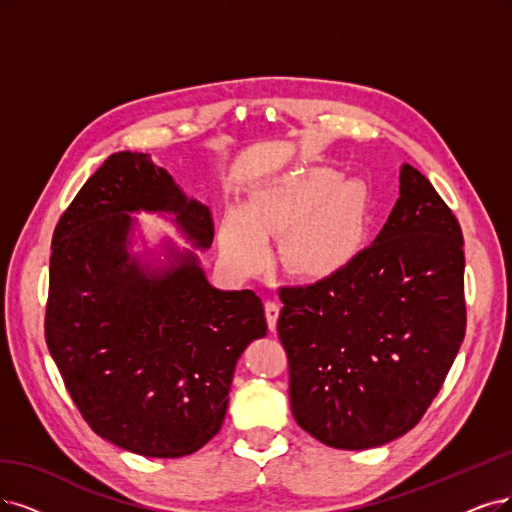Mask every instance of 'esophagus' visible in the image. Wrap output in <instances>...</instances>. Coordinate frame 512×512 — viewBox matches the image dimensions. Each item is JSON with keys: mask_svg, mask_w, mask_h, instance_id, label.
Instances as JSON below:
<instances>
[{"mask_svg": "<svg viewBox=\"0 0 512 512\" xmlns=\"http://www.w3.org/2000/svg\"><path fill=\"white\" fill-rule=\"evenodd\" d=\"M266 320H268V327H270V331H274L276 329V320H278V312H280V306L276 304V301H272V299H268L266 304Z\"/></svg>", "mask_w": 512, "mask_h": 512, "instance_id": "obj_1", "label": "esophagus"}]
</instances>
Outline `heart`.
I'll use <instances>...</instances> for the list:
<instances>
[{"label": "heart", "mask_w": 512, "mask_h": 512, "mask_svg": "<svg viewBox=\"0 0 512 512\" xmlns=\"http://www.w3.org/2000/svg\"><path fill=\"white\" fill-rule=\"evenodd\" d=\"M335 185V175L312 173L263 185L246 200L242 213H230L219 227L223 257L242 272L266 259V240L285 236L282 255L306 276L331 272L361 225L365 198L352 183Z\"/></svg>", "instance_id": "heart-1"}]
</instances>
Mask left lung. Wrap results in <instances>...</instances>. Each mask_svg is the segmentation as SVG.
<instances>
[{
    "label": "left lung",
    "mask_w": 512,
    "mask_h": 512,
    "mask_svg": "<svg viewBox=\"0 0 512 512\" xmlns=\"http://www.w3.org/2000/svg\"><path fill=\"white\" fill-rule=\"evenodd\" d=\"M377 238L306 287H282L278 337L295 422L335 449L403 437L439 394L466 333L460 223L418 168Z\"/></svg>",
    "instance_id": "8db88e82"
}]
</instances>
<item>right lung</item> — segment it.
Instances as JSON below:
<instances>
[{"instance_id":"obj_1","label":"right lung","mask_w":512,"mask_h":512,"mask_svg":"<svg viewBox=\"0 0 512 512\" xmlns=\"http://www.w3.org/2000/svg\"><path fill=\"white\" fill-rule=\"evenodd\" d=\"M139 211L173 215L196 249L213 244L206 204L149 154H111L56 223L46 344L99 437L181 458L219 432L238 358L268 323L253 291L208 285L194 251L166 242V263L132 255Z\"/></svg>"}]
</instances>
